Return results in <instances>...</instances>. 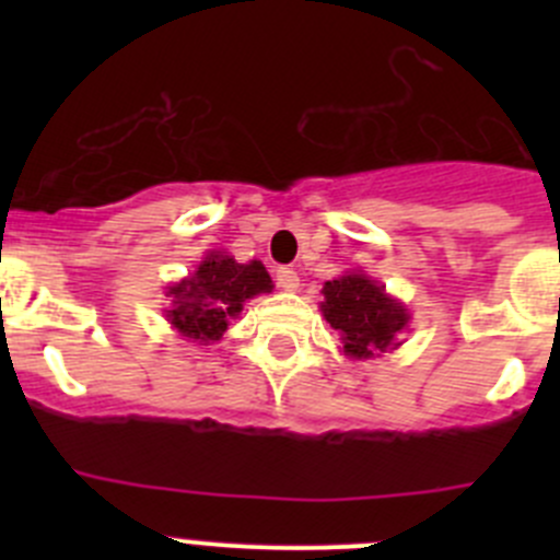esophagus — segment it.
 I'll return each instance as SVG.
<instances>
[{"mask_svg": "<svg viewBox=\"0 0 560 560\" xmlns=\"http://www.w3.org/2000/svg\"><path fill=\"white\" fill-rule=\"evenodd\" d=\"M276 284L281 287V290H298L301 287V279H298V273L292 268H279L276 270Z\"/></svg>", "mask_w": 560, "mask_h": 560, "instance_id": "34e87169", "label": "esophagus"}]
</instances>
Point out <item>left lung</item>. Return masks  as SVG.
I'll use <instances>...</instances> for the list:
<instances>
[{
	"label": "left lung",
	"mask_w": 560,
	"mask_h": 560,
	"mask_svg": "<svg viewBox=\"0 0 560 560\" xmlns=\"http://www.w3.org/2000/svg\"><path fill=\"white\" fill-rule=\"evenodd\" d=\"M322 316L338 330L343 354L354 360L374 358L387 349L400 347L398 336L409 325L404 303L389 298L385 287L365 273H343L325 281Z\"/></svg>",
	"instance_id": "8db88e82"
}]
</instances>
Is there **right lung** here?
Wrapping results in <instances>:
<instances>
[{"label": "right lung", "instance_id": "add662e5", "mask_svg": "<svg viewBox=\"0 0 560 560\" xmlns=\"http://www.w3.org/2000/svg\"><path fill=\"white\" fill-rule=\"evenodd\" d=\"M273 290L268 270L259 259L235 262L224 252L206 254L197 270L167 290L173 306L167 308V322L186 338L208 343L219 341L228 330L230 319L244 312V303L259 292Z\"/></svg>", "mask_w": 560, "mask_h": 560}]
</instances>
